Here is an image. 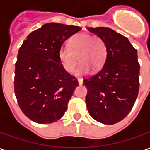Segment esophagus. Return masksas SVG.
Wrapping results in <instances>:
<instances>
[{"label": "esophagus", "instance_id": "1", "mask_svg": "<svg viewBox=\"0 0 150 150\" xmlns=\"http://www.w3.org/2000/svg\"><path fill=\"white\" fill-rule=\"evenodd\" d=\"M83 80L82 79H78V83H79V85H82V84H83Z\"/></svg>", "mask_w": 150, "mask_h": 150}]
</instances>
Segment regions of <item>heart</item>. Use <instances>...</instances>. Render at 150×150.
<instances>
[{"label":"heart","mask_w":150,"mask_h":150,"mask_svg":"<svg viewBox=\"0 0 150 150\" xmlns=\"http://www.w3.org/2000/svg\"><path fill=\"white\" fill-rule=\"evenodd\" d=\"M70 48L62 46L59 52V58L66 71L71 73L79 61L80 64L75 75H84L91 68L97 71L103 67L107 56V47L100 38L88 34H80L71 39Z\"/></svg>","instance_id":"1"}]
</instances>
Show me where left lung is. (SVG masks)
<instances>
[{
    "label": "left lung",
    "mask_w": 150,
    "mask_h": 150,
    "mask_svg": "<svg viewBox=\"0 0 150 150\" xmlns=\"http://www.w3.org/2000/svg\"><path fill=\"white\" fill-rule=\"evenodd\" d=\"M107 47L103 67L83 80L88 88L86 104L98 122L113 125L122 120L134 105L139 91L137 51L129 39L108 27H89Z\"/></svg>",
    "instance_id": "obj_1"
}]
</instances>
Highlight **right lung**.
I'll list each match as a JSON object with an SVG mask.
<instances>
[{"instance_id":"1","label":"right lung","mask_w":150,"mask_h":150,"mask_svg":"<svg viewBox=\"0 0 150 150\" xmlns=\"http://www.w3.org/2000/svg\"><path fill=\"white\" fill-rule=\"evenodd\" d=\"M81 29L46 23L29 34L20 47L15 64V96L22 112L34 122H55L67 111L79 83L63 69L59 52L66 40Z\"/></svg>"}]
</instances>
